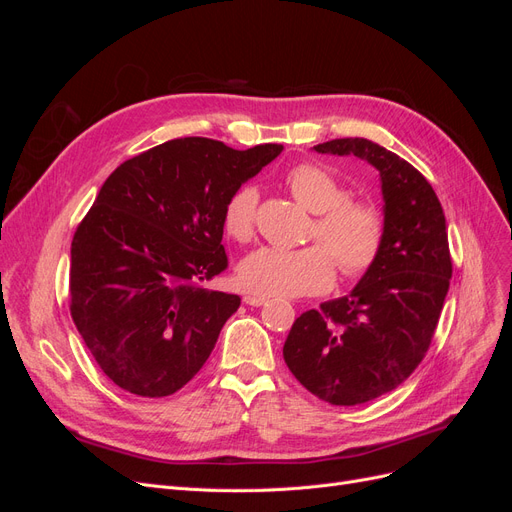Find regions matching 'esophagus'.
<instances>
[{"label":"esophagus","instance_id":"obj_1","mask_svg":"<svg viewBox=\"0 0 512 512\" xmlns=\"http://www.w3.org/2000/svg\"><path fill=\"white\" fill-rule=\"evenodd\" d=\"M243 301L247 305H252V307H260V305H265L269 299L267 297H260V294H245Z\"/></svg>","mask_w":512,"mask_h":512}]
</instances>
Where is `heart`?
<instances>
[{"mask_svg":"<svg viewBox=\"0 0 512 512\" xmlns=\"http://www.w3.org/2000/svg\"><path fill=\"white\" fill-rule=\"evenodd\" d=\"M286 185L301 207L316 213L309 237L323 247H260L239 262V286L260 297H303L331 288L333 262L346 280L367 273L384 243L380 211L367 200L348 198L346 185L320 164L294 166L288 170ZM256 207L258 192L252 185H241L232 192L222 213L226 235L235 241H250Z\"/></svg>","mask_w":512,"mask_h":512,"instance_id":"obj_1","label":"heart"}]
</instances>
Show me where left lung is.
Here are the masks:
<instances>
[{
    "instance_id": "8db88e82",
    "label": "left lung",
    "mask_w": 512,
    "mask_h": 512,
    "mask_svg": "<svg viewBox=\"0 0 512 512\" xmlns=\"http://www.w3.org/2000/svg\"><path fill=\"white\" fill-rule=\"evenodd\" d=\"M314 151L378 170L384 243L350 294L294 320L284 361L318 399L359 406L397 389L429 350L453 275L446 220L429 181L378 143L335 138Z\"/></svg>"
}]
</instances>
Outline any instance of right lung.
Here are the masks:
<instances>
[{"label":"right lung","mask_w":512,"mask_h":512,"mask_svg":"<svg viewBox=\"0 0 512 512\" xmlns=\"http://www.w3.org/2000/svg\"><path fill=\"white\" fill-rule=\"evenodd\" d=\"M188 136L117 166L70 250V314L119 389L166 397L205 365L237 294L205 284L228 267V196L282 153Z\"/></svg>","instance_id":"obj_1"}]
</instances>
